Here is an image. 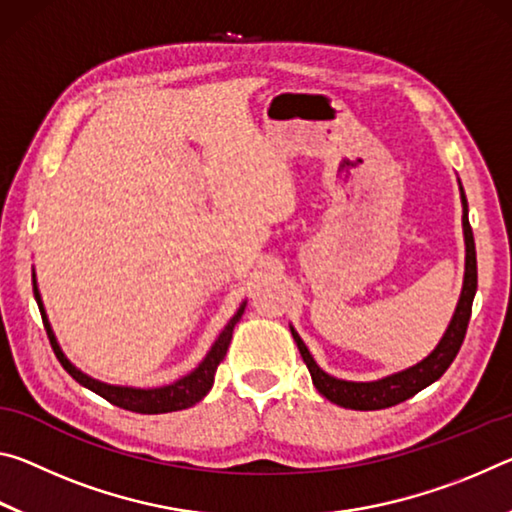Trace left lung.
<instances>
[{
	"label": "left lung",
	"mask_w": 512,
	"mask_h": 512,
	"mask_svg": "<svg viewBox=\"0 0 512 512\" xmlns=\"http://www.w3.org/2000/svg\"><path fill=\"white\" fill-rule=\"evenodd\" d=\"M461 198H463V232H465V282L461 291V300H458L456 314L449 323L447 332L443 339H440L438 348L433 350L427 359L420 361L418 366L409 370L397 372V375L384 377L379 381H343L336 379L327 372L316 366V361L311 359L307 345L302 343L296 329H291L293 341H296L298 350L302 354V361L307 363L309 375L314 379V386L318 393L327 397L329 402L345 406V409L354 411H377V409H388V406H395L404 400H409L415 393H420L422 388H427L433 381L445 375V370L452 366L456 359L458 350H461L467 325H470L472 316V302L476 293V248H474V235L472 225L467 219V198L461 187Z\"/></svg>",
	"instance_id": "obj_1"
}]
</instances>
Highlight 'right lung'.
Returning a JSON list of instances; mask_svg holds the SVG:
<instances>
[{
    "label": "right lung",
    "instance_id": "1",
    "mask_svg": "<svg viewBox=\"0 0 512 512\" xmlns=\"http://www.w3.org/2000/svg\"><path fill=\"white\" fill-rule=\"evenodd\" d=\"M33 296H36L42 323H45L49 343H51V348H54V354L58 357L60 366H63L69 372V375L79 381L81 386L90 388V391L101 395L103 400H108L110 404L119 406V409L135 411V413H171V411L189 409V406L201 402L203 397L210 393V388L214 384L216 368H219V363L223 361L225 352H228V345H230V339H232V329H235V325L239 323V318H241V314H244V307H246V302H244V305L239 307L237 314L230 318V323L223 327V332L219 334V339H216L210 354H207V357L203 359L201 366H198L194 372H189L187 377L178 379L176 384H169V386H162V388H128V386L103 384V381L92 379L88 375H83L81 370H76L72 363L67 361L63 350L58 348L56 336H54V332H51L45 309H42V300H40V293H38V287H36V280H33Z\"/></svg>",
    "mask_w": 512,
    "mask_h": 512
}]
</instances>
